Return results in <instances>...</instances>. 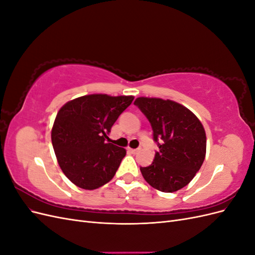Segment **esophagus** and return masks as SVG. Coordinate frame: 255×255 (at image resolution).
<instances>
[{
    "mask_svg": "<svg viewBox=\"0 0 255 255\" xmlns=\"http://www.w3.org/2000/svg\"><path fill=\"white\" fill-rule=\"evenodd\" d=\"M128 151L130 152V153H133V154H136V153H138V151H139V149H128Z\"/></svg>",
    "mask_w": 255,
    "mask_h": 255,
    "instance_id": "34e87169",
    "label": "esophagus"
}]
</instances>
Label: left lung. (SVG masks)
I'll return each instance as SVG.
<instances>
[{
  "instance_id": "left-lung-1",
  "label": "left lung",
  "mask_w": 255,
  "mask_h": 255,
  "mask_svg": "<svg viewBox=\"0 0 255 255\" xmlns=\"http://www.w3.org/2000/svg\"><path fill=\"white\" fill-rule=\"evenodd\" d=\"M134 104L151 123L159 149L150 166L140 167L143 179L163 192L185 187L205 158L206 135L201 121L171 100L140 97Z\"/></svg>"
}]
</instances>
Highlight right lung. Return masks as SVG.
<instances>
[{"mask_svg":"<svg viewBox=\"0 0 255 255\" xmlns=\"http://www.w3.org/2000/svg\"><path fill=\"white\" fill-rule=\"evenodd\" d=\"M133 100V96L88 95L67 102L57 113L51 133L53 149L60 169L76 186L97 189L116 174L127 151L107 142V135Z\"/></svg>","mask_w":255,"mask_h":255,"instance_id":"1","label":"right lung"}]
</instances>
